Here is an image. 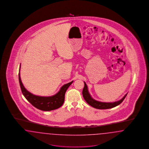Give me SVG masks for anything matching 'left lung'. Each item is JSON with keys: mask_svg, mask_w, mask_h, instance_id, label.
I'll return each instance as SVG.
<instances>
[{"mask_svg": "<svg viewBox=\"0 0 149 149\" xmlns=\"http://www.w3.org/2000/svg\"><path fill=\"white\" fill-rule=\"evenodd\" d=\"M127 94H125L124 96L121 100H120L119 101L113 102H104L97 101L91 97L89 92L88 86L85 83V82H84V87L83 90V95L84 99L90 106L95 109H111V108L115 107L119 105V104H120L123 101L125 97L127 95Z\"/></svg>", "mask_w": 149, "mask_h": 149, "instance_id": "obj_1", "label": "left lung"}]
</instances>
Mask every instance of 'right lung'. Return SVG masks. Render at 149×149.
Here are the masks:
<instances>
[{"label":"right lung","instance_id":"right-lung-1","mask_svg":"<svg viewBox=\"0 0 149 149\" xmlns=\"http://www.w3.org/2000/svg\"><path fill=\"white\" fill-rule=\"evenodd\" d=\"M20 69V65L19 70ZM19 81L22 92L26 100L36 108L46 111L55 110L63 105L65 100L66 91L73 82V81H72L62 86L59 91L54 95L41 96L34 95L25 88L20 79V71L19 72Z\"/></svg>","mask_w":149,"mask_h":149}]
</instances>
